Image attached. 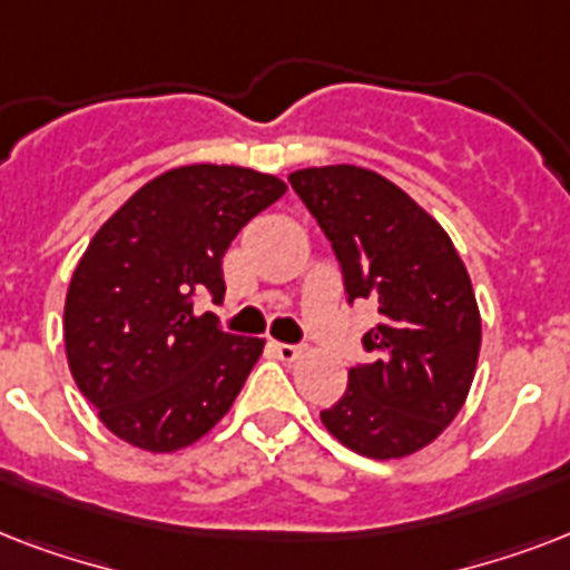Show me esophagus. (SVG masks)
Instances as JSON below:
<instances>
[{
  "mask_svg": "<svg viewBox=\"0 0 570 570\" xmlns=\"http://www.w3.org/2000/svg\"><path fill=\"white\" fill-rule=\"evenodd\" d=\"M272 348H275V355L281 361H295V357L302 355V346H289V343H272Z\"/></svg>",
  "mask_w": 570,
  "mask_h": 570,
  "instance_id": "esophagus-1",
  "label": "esophagus"
}]
</instances>
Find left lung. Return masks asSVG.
<instances>
[{
	"label": "left lung",
	"mask_w": 570,
	"mask_h": 570,
	"mask_svg": "<svg viewBox=\"0 0 570 570\" xmlns=\"http://www.w3.org/2000/svg\"><path fill=\"white\" fill-rule=\"evenodd\" d=\"M337 254L348 302L373 298L370 364L348 370L322 423L366 459L423 450L455 420L476 375L482 320L459 250L396 183L357 165L289 174Z\"/></svg>",
	"instance_id": "1"
}]
</instances>
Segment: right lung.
<instances>
[{
  "label": "right lung",
  "instance_id": "right-lung-1",
  "mask_svg": "<svg viewBox=\"0 0 570 570\" xmlns=\"http://www.w3.org/2000/svg\"><path fill=\"white\" fill-rule=\"evenodd\" d=\"M286 183L239 165H183L145 183L88 242L65 302L76 387L120 441L177 452L239 396L266 340L197 316L224 298L222 257Z\"/></svg>",
  "mask_w": 570,
  "mask_h": 570
}]
</instances>
